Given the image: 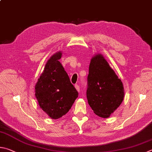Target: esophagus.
<instances>
[{
  "label": "esophagus",
  "instance_id": "esophagus-1",
  "mask_svg": "<svg viewBox=\"0 0 152 152\" xmlns=\"http://www.w3.org/2000/svg\"><path fill=\"white\" fill-rule=\"evenodd\" d=\"M75 88H76V89L77 91H78V92H80V86L78 84L75 85Z\"/></svg>",
  "mask_w": 152,
  "mask_h": 152
}]
</instances>
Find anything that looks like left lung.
Segmentation results:
<instances>
[{
  "label": "left lung",
  "instance_id": "1",
  "mask_svg": "<svg viewBox=\"0 0 152 152\" xmlns=\"http://www.w3.org/2000/svg\"><path fill=\"white\" fill-rule=\"evenodd\" d=\"M86 91L87 100L95 114L107 118L120 106L124 90L121 80L100 54L91 59Z\"/></svg>",
  "mask_w": 152,
  "mask_h": 152
}]
</instances>
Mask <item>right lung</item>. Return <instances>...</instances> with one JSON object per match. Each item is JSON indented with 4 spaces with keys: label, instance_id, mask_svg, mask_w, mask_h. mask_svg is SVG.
<instances>
[{
    "label": "right lung",
    "instance_id": "right-lung-1",
    "mask_svg": "<svg viewBox=\"0 0 152 152\" xmlns=\"http://www.w3.org/2000/svg\"><path fill=\"white\" fill-rule=\"evenodd\" d=\"M61 56V52L52 55L35 86V96L40 108L54 120L66 114L78 96L59 62Z\"/></svg>",
    "mask_w": 152,
    "mask_h": 152
}]
</instances>
